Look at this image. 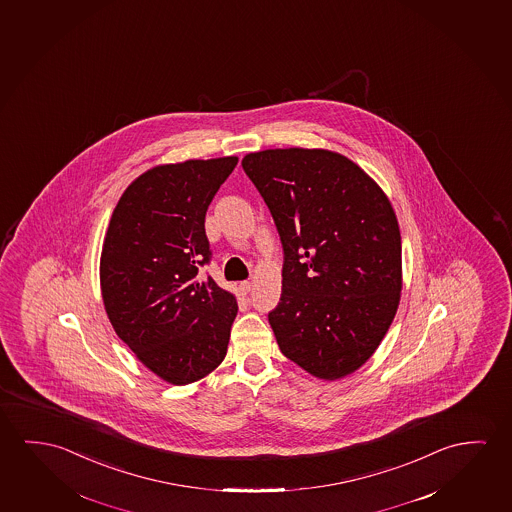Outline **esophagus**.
Here are the masks:
<instances>
[{
    "instance_id": "obj_1",
    "label": "esophagus",
    "mask_w": 512,
    "mask_h": 512,
    "mask_svg": "<svg viewBox=\"0 0 512 512\" xmlns=\"http://www.w3.org/2000/svg\"><path fill=\"white\" fill-rule=\"evenodd\" d=\"M239 289L243 291V294H248V292L252 291V282L244 280V282H241V285H239Z\"/></svg>"
}]
</instances>
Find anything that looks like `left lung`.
Wrapping results in <instances>:
<instances>
[{
	"label": "left lung",
	"instance_id": "1",
	"mask_svg": "<svg viewBox=\"0 0 512 512\" xmlns=\"http://www.w3.org/2000/svg\"><path fill=\"white\" fill-rule=\"evenodd\" d=\"M284 248L268 314L280 351L321 379L360 369L399 307L401 232L390 200L351 159L321 149L244 156Z\"/></svg>",
	"mask_w": 512,
	"mask_h": 512
}]
</instances>
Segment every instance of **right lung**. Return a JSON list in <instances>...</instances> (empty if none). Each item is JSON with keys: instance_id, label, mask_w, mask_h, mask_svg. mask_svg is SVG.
<instances>
[{"instance_id": "1", "label": "right lung", "mask_w": 512, "mask_h": 512, "mask_svg": "<svg viewBox=\"0 0 512 512\" xmlns=\"http://www.w3.org/2000/svg\"><path fill=\"white\" fill-rule=\"evenodd\" d=\"M237 158L189 159L140 175L111 216L101 255L104 307L118 337L172 385L227 354L236 298L198 269L213 252L205 213Z\"/></svg>"}]
</instances>
